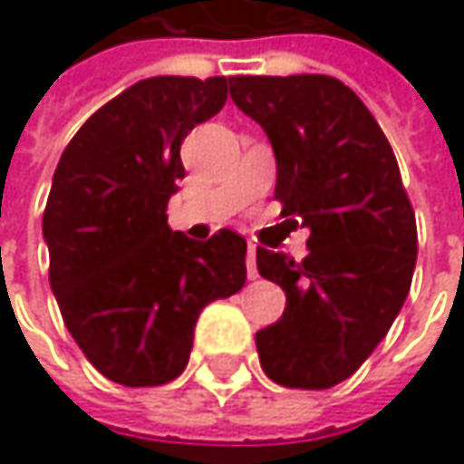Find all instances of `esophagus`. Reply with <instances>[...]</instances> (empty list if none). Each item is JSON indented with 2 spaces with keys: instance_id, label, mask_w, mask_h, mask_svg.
<instances>
[{
  "instance_id": "obj_1",
  "label": "esophagus",
  "mask_w": 464,
  "mask_h": 464,
  "mask_svg": "<svg viewBox=\"0 0 464 464\" xmlns=\"http://www.w3.org/2000/svg\"><path fill=\"white\" fill-rule=\"evenodd\" d=\"M246 276L257 279V263H255V244L246 246Z\"/></svg>"
}]
</instances>
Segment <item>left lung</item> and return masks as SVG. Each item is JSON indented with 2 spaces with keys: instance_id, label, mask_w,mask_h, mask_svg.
<instances>
[{
  "instance_id": "8db88e82",
  "label": "left lung",
  "mask_w": 464,
  "mask_h": 464,
  "mask_svg": "<svg viewBox=\"0 0 464 464\" xmlns=\"http://www.w3.org/2000/svg\"><path fill=\"white\" fill-rule=\"evenodd\" d=\"M233 104L276 155L282 215L309 228L295 263L257 246V271L287 306L255 333L266 376L327 390L349 379L395 323L417 266V218L395 152L360 96L327 74L231 77Z\"/></svg>"
}]
</instances>
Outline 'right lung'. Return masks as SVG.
<instances>
[{"mask_svg":"<svg viewBox=\"0 0 464 464\" xmlns=\"http://www.w3.org/2000/svg\"><path fill=\"white\" fill-rule=\"evenodd\" d=\"M231 77H150L96 110L66 144L43 236L61 317L99 373L123 387L177 379L201 309L246 282V241L171 231L182 140L215 118Z\"/></svg>","mask_w":464,"mask_h":464,"instance_id":"1","label":"right lung"}]
</instances>
